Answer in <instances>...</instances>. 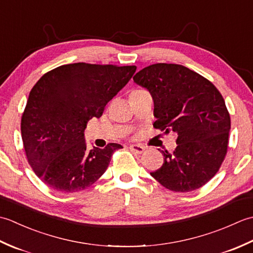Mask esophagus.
<instances>
[{"label":"esophagus","mask_w":253,"mask_h":253,"mask_svg":"<svg viewBox=\"0 0 253 253\" xmlns=\"http://www.w3.org/2000/svg\"><path fill=\"white\" fill-rule=\"evenodd\" d=\"M129 149L131 150V151H133L135 153H138V154L142 153L144 150H146V148H144L143 146H141V144H131V146L129 147Z\"/></svg>","instance_id":"obj_1"}]
</instances>
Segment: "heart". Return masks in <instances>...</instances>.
Listing matches in <instances>:
<instances>
[{
    "label": "heart",
    "mask_w": 253,
    "mask_h": 253,
    "mask_svg": "<svg viewBox=\"0 0 253 253\" xmlns=\"http://www.w3.org/2000/svg\"><path fill=\"white\" fill-rule=\"evenodd\" d=\"M140 90H141V89H138V90H133V91H132V92H135V91H140Z\"/></svg>",
    "instance_id": "1"
}]
</instances>
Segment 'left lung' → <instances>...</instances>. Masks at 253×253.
Wrapping results in <instances>:
<instances>
[{"instance_id": "obj_1", "label": "left lung", "mask_w": 253, "mask_h": 253, "mask_svg": "<svg viewBox=\"0 0 253 253\" xmlns=\"http://www.w3.org/2000/svg\"><path fill=\"white\" fill-rule=\"evenodd\" d=\"M133 82L154 102L153 126L177 135L173 153L151 176L166 189L196 190L215 175L226 157L230 116L221 92L210 80L178 64L144 67Z\"/></svg>"}]
</instances>
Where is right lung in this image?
Returning a JSON list of instances; mask_svg holds the SVG:
<instances>
[{
    "label": "right lung",
    "mask_w": 253,
    "mask_h": 253,
    "mask_svg": "<svg viewBox=\"0 0 253 253\" xmlns=\"http://www.w3.org/2000/svg\"><path fill=\"white\" fill-rule=\"evenodd\" d=\"M136 66L74 63L44 74L34 85L21 116L29 165L51 189H87L104 174L118 143L87 150L84 129L125 87Z\"/></svg>",
    "instance_id": "right-lung-1"
}]
</instances>
